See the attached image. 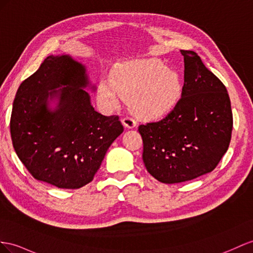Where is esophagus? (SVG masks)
<instances>
[{"label":"esophagus","mask_w":253,"mask_h":253,"mask_svg":"<svg viewBox=\"0 0 253 253\" xmlns=\"http://www.w3.org/2000/svg\"><path fill=\"white\" fill-rule=\"evenodd\" d=\"M123 124H124L125 127L127 128H134L135 126H137V122H135L131 116H126V118H124L122 120Z\"/></svg>","instance_id":"1"}]
</instances>
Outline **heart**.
<instances>
[{"label": "heart", "mask_w": 253, "mask_h": 253, "mask_svg": "<svg viewBox=\"0 0 253 253\" xmlns=\"http://www.w3.org/2000/svg\"><path fill=\"white\" fill-rule=\"evenodd\" d=\"M183 93L177 73L156 60H139L116 67L113 79H101L98 97L106 107L129 99L132 112L143 120L163 118L175 108Z\"/></svg>", "instance_id": "heart-1"}]
</instances>
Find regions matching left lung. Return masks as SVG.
<instances>
[{
    "mask_svg": "<svg viewBox=\"0 0 253 253\" xmlns=\"http://www.w3.org/2000/svg\"><path fill=\"white\" fill-rule=\"evenodd\" d=\"M180 52L185 75L177 105L163 120L139 126L146 170L165 184L187 182L211 172L228 151L233 128L224 84L198 53Z\"/></svg>",
    "mask_w": 253,
    "mask_h": 253,
    "instance_id": "1",
    "label": "left lung"
}]
</instances>
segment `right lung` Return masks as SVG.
<instances>
[{"label":"right lung","mask_w":253,"mask_h":253,"mask_svg":"<svg viewBox=\"0 0 253 253\" xmlns=\"http://www.w3.org/2000/svg\"><path fill=\"white\" fill-rule=\"evenodd\" d=\"M83 65L68 55L48 56L19 86L10 134L19 159L35 179L78 189L92 182L112 142L124 130L118 115L90 105ZM62 85V89L55 88ZM59 96L54 112L48 99Z\"/></svg>","instance_id":"right-lung-1"}]
</instances>
